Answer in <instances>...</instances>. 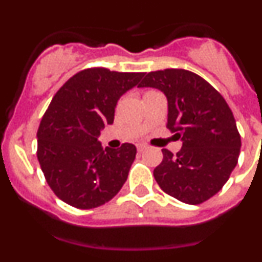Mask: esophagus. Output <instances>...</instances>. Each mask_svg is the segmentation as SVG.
I'll use <instances>...</instances> for the list:
<instances>
[{
    "label": "esophagus",
    "instance_id": "esophagus-1",
    "mask_svg": "<svg viewBox=\"0 0 262 262\" xmlns=\"http://www.w3.org/2000/svg\"><path fill=\"white\" fill-rule=\"evenodd\" d=\"M146 144H143V143H138L137 144V149H138V152H143L144 149H146Z\"/></svg>",
    "mask_w": 262,
    "mask_h": 262
}]
</instances>
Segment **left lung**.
<instances>
[{
    "mask_svg": "<svg viewBox=\"0 0 262 262\" xmlns=\"http://www.w3.org/2000/svg\"><path fill=\"white\" fill-rule=\"evenodd\" d=\"M138 87H155L168 101L167 129L182 141L176 155L162 149L153 171L170 196L202 204L215 195L236 167L241 136L224 97L196 73L167 68L147 73Z\"/></svg>",
    "mask_w": 262,
    "mask_h": 262,
    "instance_id": "1",
    "label": "left lung"
}]
</instances>
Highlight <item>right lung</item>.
<instances>
[{
    "label": "right lung",
    "instance_id": "1",
    "mask_svg": "<svg viewBox=\"0 0 262 262\" xmlns=\"http://www.w3.org/2000/svg\"><path fill=\"white\" fill-rule=\"evenodd\" d=\"M143 76L86 68L54 95L36 133V157L60 200L78 209H92L112 200L121 189L137 148L123 143L116 149H104L97 137L114 121L119 97Z\"/></svg>",
    "mask_w": 262,
    "mask_h": 262
}]
</instances>
